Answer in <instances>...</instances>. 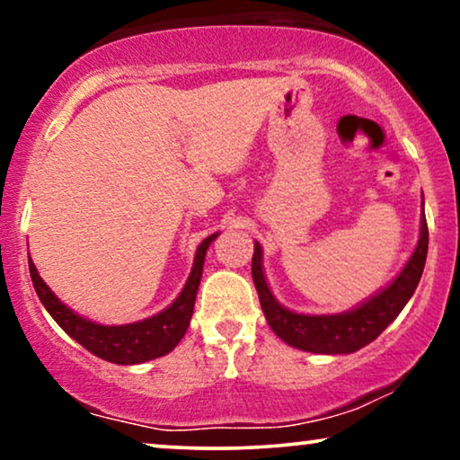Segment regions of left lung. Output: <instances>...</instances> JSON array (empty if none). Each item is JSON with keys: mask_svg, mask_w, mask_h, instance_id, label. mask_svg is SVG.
<instances>
[{"mask_svg": "<svg viewBox=\"0 0 460 460\" xmlns=\"http://www.w3.org/2000/svg\"><path fill=\"white\" fill-rule=\"evenodd\" d=\"M429 230L423 213H420L419 243L411 260L400 270V274L383 287L379 293L370 295L360 305L341 314H297L288 310L270 291L266 274H263V251L255 241L251 274L260 295V304L270 329L291 348L312 351V354H354L364 345L375 341L389 324L404 310L408 299L417 288L427 260Z\"/></svg>", "mask_w": 460, "mask_h": 460, "instance_id": "1", "label": "left lung"}]
</instances>
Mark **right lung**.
<instances>
[{"label":"right lung","instance_id":"obj_1","mask_svg":"<svg viewBox=\"0 0 460 460\" xmlns=\"http://www.w3.org/2000/svg\"><path fill=\"white\" fill-rule=\"evenodd\" d=\"M217 234L219 232L207 236L197 247L190 276H188L181 293L173 299V304L165 307L163 312L155 314V316L137 320V323L100 324L84 318L81 314L71 310V307L56 297L54 291L43 282L35 263L29 257L31 280H33L37 297H40L43 307L49 312V316L58 323L60 329L68 337H73L75 341L84 345L87 351H92L93 356L102 358L106 362L123 364V367L142 364L169 354L181 341V337H184L192 318L194 301H197L207 249L216 241Z\"/></svg>","mask_w":460,"mask_h":460}]
</instances>
